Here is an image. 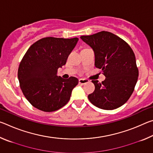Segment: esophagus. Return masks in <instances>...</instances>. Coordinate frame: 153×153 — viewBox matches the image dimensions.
<instances>
[{
    "label": "esophagus",
    "mask_w": 153,
    "mask_h": 153,
    "mask_svg": "<svg viewBox=\"0 0 153 153\" xmlns=\"http://www.w3.org/2000/svg\"><path fill=\"white\" fill-rule=\"evenodd\" d=\"M88 82H89L88 80H87L86 79H82L81 78V79H79V84H85Z\"/></svg>",
    "instance_id": "34e87169"
}]
</instances>
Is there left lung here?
I'll return each instance as SVG.
<instances>
[{
	"instance_id": "left-lung-1",
	"label": "left lung",
	"mask_w": 153,
	"mask_h": 153,
	"mask_svg": "<svg viewBox=\"0 0 153 153\" xmlns=\"http://www.w3.org/2000/svg\"><path fill=\"white\" fill-rule=\"evenodd\" d=\"M80 38L93 49L95 66L106 77L101 83L92 80L95 90L88 97L89 100L102 109L119 108L132 94L138 80V69L132 49L119 36L106 31Z\"/></svg>"
}]
</instances>
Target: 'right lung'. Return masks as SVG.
<instances>
[{
	"label": "right lung",
	"instance_id": "obj_1",
	"mask_svg": "<svg viewBox=\"0 0 153 153\" xmlns=\"http://www.w3.org/2000/svg\"><path fill=\"white\" fill-rule=\"evenodd\" d=\"M78 38L46 37L28 48L18 69V79L23 94L33 107L45 112L57 111L70 99L78 79H65L57 76Z\"/></svg>",
	"mask_w": 153,
	"mask_h": 153
}]
</instances>
